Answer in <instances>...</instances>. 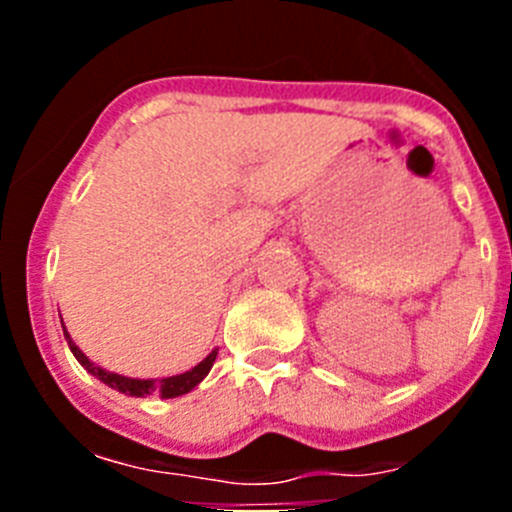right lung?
<instances>
[{
    "instance_id": "1",
    "label": "right lung",
    "mask_w": 512,
    "mask_h": 512,
    "mask_svg": "<svg viewBox=\"0 0 512 512\" xmlns=\"http://www.w3.org/2000/svg\"><path fill=\"white\" fill-rule=\"evenodd\" d=\"M63 325V320H61ZM63 336H66V341H69V348L71 354L76 356V361H79L84 369H87L89 374H94V377L99 379V382L110 384L112 390L122 392V395H130V397H146V395H153L156 392L158 397H179V395H187V392H192L197 384L202 382V379L210 374L212 364H215V356L217 351H212V354H207V359H202L200 364L194 366V369H189V372L184 374H176V377H166V379H130V377H122V374H115V372H107V369H102V366L92 364V361L87 359V356L81 354V348L76 346L74 341H71V336L66 333V328H63Z\"/></svg>"
}]
</instances>
